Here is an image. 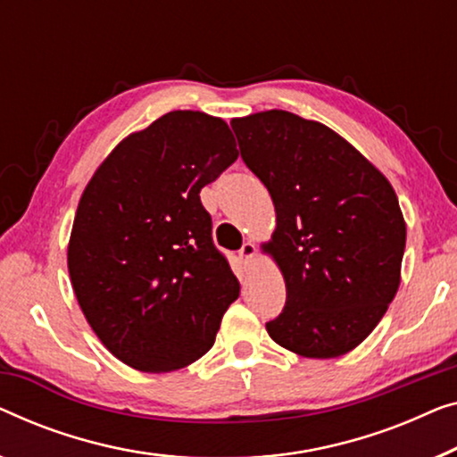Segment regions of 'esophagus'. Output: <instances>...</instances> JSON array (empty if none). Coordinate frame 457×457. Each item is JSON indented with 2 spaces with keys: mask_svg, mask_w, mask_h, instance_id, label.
Segmentation results:
<instances>
[{
  "mask_svg": "<svg viewBox=\"0 0 457 457\" xmlns=\"http://www.w3.org/2000/svg\"><path fill=\"white\" fill-rule=\"evenodd\" d=\"M255 253H257V249H255V245L251 243V241L245 243L243 247L239 249V257H241V262L245 263V266H251V262L255 260Z\"/></svg>",
  "mask_w": 457,
  "mask_h": 457,
  "instance_id": "obj_1",
  "label": "esophagus"
}]
</instances>
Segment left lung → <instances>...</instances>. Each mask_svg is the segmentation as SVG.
Segmentation results:
<instances>
[{"mask_svg": "<svg viewBox=\"0 0 457 457\" xmlns=\"http://www.w3.org/2000/svg\"><path fill=\"white\" fill-rule=\"evenodd\" d=\"M276 210L287 305L266 329L305 359H336L373 332L400 287L406 222L379 169L320 121L272 109L230 121Z\"/></svg>", "mask_w": 457, "mask_h": 457, "instance_id": "obj_1", "label": "left lung"}]
</instances>
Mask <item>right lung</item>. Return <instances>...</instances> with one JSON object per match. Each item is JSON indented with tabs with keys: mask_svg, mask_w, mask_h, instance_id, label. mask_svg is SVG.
<instances>
[{
	"mask_svg": "<svg viewBox=\"0 0 457 457\" xmlns=\"http://www.w3.org/2000/svg\"><path fill=\"white\" fill-rule=\"evenodd\" d=\"M237 156L220 117L170 111L123 137L86 185L70 280L92 332L137 371L169 373L202 359L239 296L200 200Z\"/></svg>",
	"mask_w": 457,
	"mask_h": 457,
	"instance_id": "obj_1",
	"label": "right lung"
}]
</instances>
